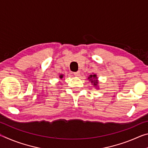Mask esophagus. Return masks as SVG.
Listing matches in <instances>:
<instances>
[{
    "label": "esophagus",
    "instance_id": "34e87169",
    "mask_svg": "<svg viewBox=\"0 0 148 148\" xmlns=\"http://www.w3.org/2000/svg\"><path fill=\"white\" fill-rule=\"evenodd\" d=\"M79 73H80L79 71H77V72H74V74L76 76H79Z\"/></svg>",
    "mask_w": 148,
    "mask_h": 148
}]
</instances>
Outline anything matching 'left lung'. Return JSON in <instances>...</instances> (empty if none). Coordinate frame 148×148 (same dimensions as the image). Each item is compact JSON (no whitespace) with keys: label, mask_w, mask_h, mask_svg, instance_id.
Returning <instances> with one entry per match:
<instances>
[{"label":"left lung","mask_w":148,"mask_h":148,"mask_svg":"<svg viewBox=\"0 0 148 148\" xmlns=\"http://www.w3.org/2000/svg\"><path fill=\"white\" fill-rule=\"evenodd\" d=\"M97 76L95 74H93V75H90V76L89 77V78L90 80H91V82H94V86H97V83H98V81H97Z\"/></svg>","instance_id":"8db88e82"}]
</instances>
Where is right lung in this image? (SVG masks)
Segmentation results:
<instances>
[{"instance_id":"add662e5","label":"right lung","mask_w":148,"mask_h":148,"mask_svg":"<svg viewBox=\"0 0 148 148\" xmlns=\"http://www.w3.org/2000/svg\"><path fill=\"white\" fill-rule=\"evenodd\" d=\"M62 76H62V75H61V76H60V77H61V78H62Z\"/></svg>"}]
</instances>
